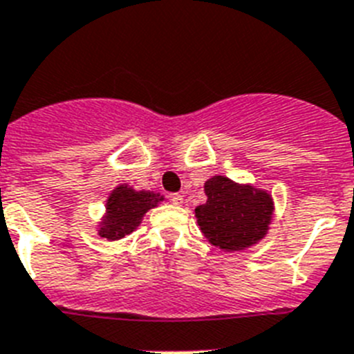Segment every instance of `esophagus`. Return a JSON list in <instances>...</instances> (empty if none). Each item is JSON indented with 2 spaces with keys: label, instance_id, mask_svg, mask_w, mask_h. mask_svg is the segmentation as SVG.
I'll list each match as a JSON object with an SVG mask.
<instances>
[{
  "label": "esophagus",
  "instance_id": "1",
  "mask_svg": "<svg viewBox=\"0 0 354 354\" xmlns=\"http://www.w3.org/2000/svg\"><path fill=\"white\" fill-rule=\"evenodd\" d=\"M171 203H173V205H176V207H180V205H183V196L173 194L171 196Z\"/></svg>",
  "mask_w": 354,
  "mask_h": 354
}]
</instances>
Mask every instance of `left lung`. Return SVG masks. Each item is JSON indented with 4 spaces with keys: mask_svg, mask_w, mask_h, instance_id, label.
Listing matches in <instances>:
<instances>
[{
    "mask_svg": "<svg viewBox=\"0 0 354 354\" xmlns=\"http://www.w3.org/2000/svg\"><path fill=\"white\" fill-rule=\"evenodd\" d=\"M207 203L196 207L199 230L221 251L235 253L258 244L269 232L274 201L269 190L215 174L203 185Z\"/></svg>",
    "mask_w": 354,
    "mask_h": 354,
    "instance_id": "left-lung-1",
    "label": "left lung"
}]
</instances>
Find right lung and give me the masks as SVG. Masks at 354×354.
Segmentation results:
<instances>
[{"instance_id":"1","label":"right lung","mask_w":354,"mask_h":354,"mask_svg":"<svg viewBox=\"0 0 354 354\" xmlns=\"http://www.w3.org/2000/svg\"><path fill=\"white\" fill-rule=\"evenodd\" d=\"M155 190H135L128 183L118 185L106 198L104 214L97 223V235L106 241H119L139 228L144 215L164 201Z\"/></svg>"}]
</instances>
